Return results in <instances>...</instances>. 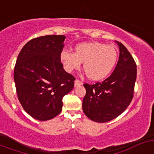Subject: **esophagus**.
Instances as JSON below:
<instances>
[{"label": "esophagus", "instance_id": "1", "mask_svg": "<svg viewBox=\"0 0 154 154\" xmlns=\"http://www.w3.org/2000/svg\"><path fill=\"white\" fill-rule=\"evenodd\" d=\"M82 85V82L81 81H79V80L78 79H75V86L77 87V86H79V85Z\"/></svg>", "mask_w": 154, "mask_h": 154}]
</instances>
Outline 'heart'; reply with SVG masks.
<instances>
[{"instance_id":"1","label":"heart","mask_w":154,"mask_h":154,"mask_svg":"<svg viewBox=\"0 0 154 154\" xmlns=\"http://www.w3.org/2000/svg\"><path fill=\"white\" fill-rule=\"evenodd\" d=\"M117 58V50L114 46L98 42L80 43L75 46V52L64 49L60 54L61 62L68 72L79 70L84 62V71L92 81L106 78L115 67Z\"/></svg>"}]
</instances>
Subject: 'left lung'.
<instances>
[{
	"mask_svg": "<svg viewBox=\"0 0 154 154\" xmlns=\"http://www.w3.org/2000/svg\"><path fill=\"white\" fill-rule=\"evenodd\" d=\"M119 48L117 65L111 75L102 82L84 84L86 93L82 109L87 117L106 123L123 113L133 97L137 79V65L126 47L116 41Z\"/></svg>",
	"mask_w": 154,
	"mask_h": 154,
	"instance_id": "8db88e82",
	"label": "left lung"
}]
</instances>
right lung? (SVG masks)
Masks as SVG:
<instances>
[{"label": "right lung", "instance_id": "add662e5", "mask_svg": "<svg viewBox=\"0 0 154 154\" xmlns=\"http://www.w3.org/2000/svg\"><path fill=\"white\" fill-rule=\"evenodd\" d=\"M65 35L31 39L22 48L14 72L17 97L31 116L49 120L62 111V98L72 90L75 77L61 62Z\"/></svg>", "mask_w": 154, "mask_h": 154}]
</instances>
